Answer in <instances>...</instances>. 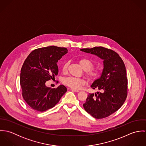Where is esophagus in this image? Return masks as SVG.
<instances>
[{
  "instance_id": "34e87169",
  "label": "esophagus",
  "mask_w": 146,
  "mask_h": 146,
  "mask_svg": "<svg viewBox=\"0 0 146 146\" xmlns=\"http://www.w3.org/2000/svg\"><path fill=\"white\" fill-rule=\"evenodd\" d=\"M70 90L71 91H73V92H79V90H76V89H72V88H71Z\"/></svg>"
}]
</instances>
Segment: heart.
I'll list each match as a JSON object with an SVG mask.
<instances>
[{"label":"heart","mask_w":146,"mask_h":146,"mask_svg":"<svg viewBox=\"0 0 146 146\" xmlns=\"http://www.w3.org/2000/svg\"><path fill=\"white\" fill-rule=\"evenodd\" d=\"M79 63L82 67L86 72V75L90 80L96 79L100 75V71L97 69L93 68V63L90 60L87 58H83L79 60ZM68 63H64L63 64L62 70L63 72H66L67 70ZM63 83L67 86L75 89H79L82 85L85 83V81L83 79L77 78L75 77H68L63 79Z\"/></svg>","instance_id":"b5f03b06"}]
</instances>
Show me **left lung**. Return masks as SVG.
<instances>
[{"label": "left lung", "mask_w": 146, "mask_h": 146, "mask_svg": "<svg viewBox=\"0 0 146 146\" xmlns=\"http://www.w3.org/2000/svg\"><path fill=\"white\" fill-rule=\"evenodd\" d=\"M104 60V67L101 77L91 85L101 92L89 93L84 108L93 117L103 119L117 111L124 104L127 94V79L124 63L115 51L96 46L81 49Z\"/></svg>", "instance_id": "left-lung-1"}]
</instances>
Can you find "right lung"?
I'll return each mask as SVG.
<instances>
[{"label": "right lung", "instance_id": "add662e5", "mask_svg": "<svg viewBox=\"0 0 146 146\" xmlns=\"http://www.w3.org/2000/svg\"><path fill=\"white\" fill-rule=\"evenodd\" d=\"M67 52L66 48L49 46L34 50L25 60L20 74L22 94L34 110L43 112L54 107L67 92L63 85L51 88L45 83L58 75L57 63Z\"/></svg>", "mask_w": 146, "mask_h": 146}]
</instances>
